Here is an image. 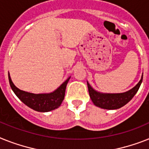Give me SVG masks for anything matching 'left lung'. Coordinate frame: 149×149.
<instances>
[{
    "mask_svg": "<svg viewBox=\"0 0 149 149\" xmlns=\"http://www.w3.org/2000/svg\"><path fill=\"white\" fill-rule=\"evenodd\" d=\"M143 75L139 83L134 88L123 93H116V94H110V93H102L94 90L91 84H88V91L90 97L91 99L94 104L98 107L106 110H116L123 107L132 99L135 94L137 93L138 90L142 82Z\"/></svg>",
    "mask_w": 149,
    "mask_h": 149,
    "instance_id": "left-lung-1",
    "label": "left lung"
}]
</instances>
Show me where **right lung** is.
<instances>
[{
	"instance_id": "obj_1",
	"label": "right lung",
	"mask_w": 149,
	"mask_h": 149,
	"mask_svg": "<svg viewBox=\"0 0 149 149\" xmlns=\"http://www.w3.org/2000/svg\"><path fill=\"white\" fill-rule=\"evenodd\" d=\"M8 78L11 89L23 104L36 111L45 113L59 107L65 97L66 86L71 77L67 78L54 91L44 94H33L19 90L13 83L10 74H8Z\"/></svg>"
}]
</instances>
